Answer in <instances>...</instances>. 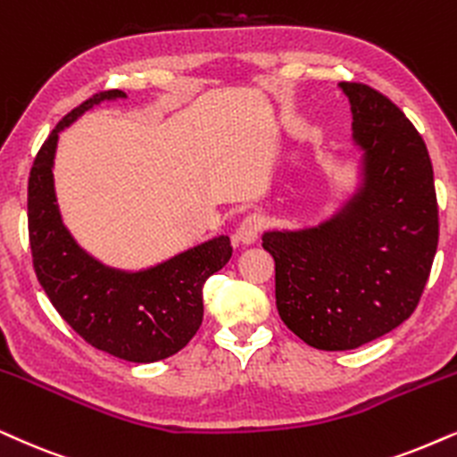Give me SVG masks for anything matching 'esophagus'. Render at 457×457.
<instances>
[{
    "mask_svg": "<svg viewBox=\"0 0 457 457\" xmlns=\"http://www.w3.org/2000/svg\"><path fill=\"white\" fill-rule=\"evenodd\" d=\"M265 228V219L262 215H248L246 219H242V223L238 225L234 234V242L236 245H253L262 234V229Z\"/></svg>",
    "mask_w": 457,
    "mask_h": 457,
    "instance_id": "1",
    "label": "esophagus"
}]
</instances>
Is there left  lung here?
<instances>
[{
    "label": "left lung",
    "instance_id": "left-lung-1",
    "mask_svg": "<svg viewBox=\"0 0 457 457\" xmlns=\"http://www.w3.org/2000/svg\"><path fill=\"white\" fill-rule=\"evenodd\" d=\"M365 183L319 228L265 232L276 262V308L319 350H354L418 308L438 245V204L424 138L388 96L342 82Z\"/></svg>",
    "mask_w": 457,
    "mask_h": 457
}]
</instances>
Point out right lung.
I'll use <instances>...</instances> for the list:
<instances>
[{"mask_svg":"<svg viewBox=\"0 0 457 457\" xmlns=\"http://www.w3.org/2000/svg\"><path fill=\"white\" fill-rule=\"evenodd\" d=\"M122 90H103L69 112L46 138L27 189L33 270L62 320L96 350L130 362H155L186 348L202 325V288L232 257L228 236L143 271L112 270L75 245L61 221L52 181L59 132Z\"/></svg>","mask_w":457,"mask_h":457,"instance_id":"add662e5","label":"right lung"}]
</instances>
